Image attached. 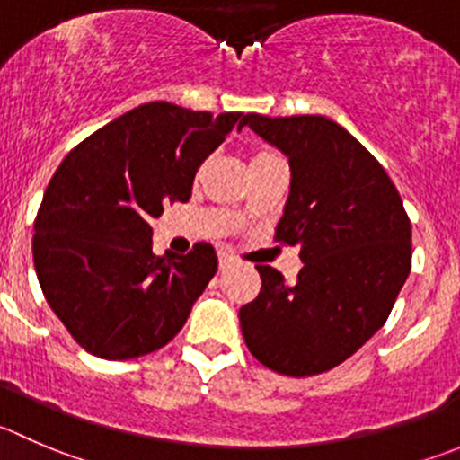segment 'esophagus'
<instances>
[{
    "mask_svg": "<svg viewBox=\"0 0 460 460\" xmlns=\"http://www.w3.org/2000/svg\"><path fill=\"white\" fill-rule=\"evenodd\" d=\"M235 265V258L229 256V253H220V270H229V267Z\"/></svg>",
    "mask_w": 460,
    "mask_h": 460,
    "instance_id": "esophagus-1",
    "label": "esophagus"
}]
</instances>
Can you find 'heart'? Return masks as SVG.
<instances>
[{"mask_svg": "<svg viewBox=\"0 0 460 460\" xmlns=\"http://www.w3.org/2000/svg\"><path fill=\"white\" fill-rule=\"evenodd\" d=\"M276 155H271V153H256L252 157V162H249V166H252V164H258V162H267V159H274Z\"/></svg>", "mask_w": 460, "mask_h": 460, "instance_id": "1", "label": "heart"}]
</instances>
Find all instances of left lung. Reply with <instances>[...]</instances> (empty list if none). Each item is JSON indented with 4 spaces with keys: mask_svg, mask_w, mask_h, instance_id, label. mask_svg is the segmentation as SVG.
<instances>
[{
    "mask_svg": "<svg viewBox=\"0 0 460 460\" xmlns=\"http://www.w3.org/2000/svg\"><path fill=\"white\" fill-rule=\"evenodd\" d=\"M283 150L292 186L274 240L298 244L296 283L256 265L262 288L240 307L249 353L289 377L319 376L385 325L411 271V222L382 164L316 114L238 123Z\"/></svg>",
    "mask_w": 460,
    "mask_h": 460,
    "instance_id": "obj_1",
    "label": "left lung"
}]
</instances>
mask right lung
I'll list each match as a JSON object with an SVG mask.
<instances>
[{"mask_svg":"<svg viewBox=\"0 0 460 460\" xmlns=\"http://www.w3.org/2000/svg\"><path fill=\"white\" fill-rule=\"evenodd\" d=\"M243 119L146 102L80 141L35 216L44 298L87 353L135 359L166 346L217 271L216 249L155 256L150 220L189 202L199 164Z\"/></svg>","mask_w":460,"mask_h":460,"instance_id":"1","label":"right lung"}]
</instances>
